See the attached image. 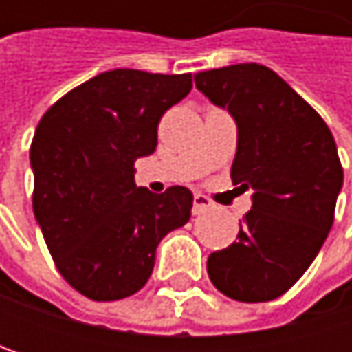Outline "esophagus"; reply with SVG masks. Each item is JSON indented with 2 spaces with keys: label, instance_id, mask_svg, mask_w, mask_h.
Here are the masks:
<instances>
[{
  "label": "esophagus",
  "instance_id": "1",
  "mask_svg": "<svg viewBox=\"0 0 352 352\" xmlns=\"http://www.w3.org/2000/svg\"><path fill=\"white\" fill-rule=\"evenodd\" d=\"M210 208H214V204H212L210 197H206V195H201V193H195V195H193V214H204V212L210 210Z\"/></svg>",
  "mask_w": 352,
  "mask_h": 352
}]
</instances>
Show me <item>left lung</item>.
<instances>
[{"mask_svg":"<svg viewBox=\"0 0 352 352\" xmlns=\"http://www.w3.org/2000/svg\"><path fill=\"white\" fill-rule=\"evenodd\" d=\"M195 87L234 118L230 177L252 189L239 241L208 256V275L236 302H271L306 273L332 228L342 187L336 142L316 109L269 67L204 71Z\"/></svg>","mask_w":352,"mask_h":352,"instance_id":"obj_1","label":"left lung"}]
</instances>
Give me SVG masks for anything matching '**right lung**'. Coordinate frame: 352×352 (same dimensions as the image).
Here are the masks:
<instances>
[{
  "label": "right lung",
  "instance_id": "right-lung-1",
  "mask_svg": "<svg viewBox=\"0 0 352 352\" xmlns=\"http://www.w3.org/2000/svg\"><path fill=\"white\" fill-rule=\"evenodd\" d=\"M189 91L191 73L113 69L63 96L36 128V222L65 281L89 300L142 289L159 243L189 222L187 187L151 193L134 183L136 159L157 148L163 113Z\"/></svg>",
  "mask_w": 352,
  "mask_h": 352
}]
</instances>
